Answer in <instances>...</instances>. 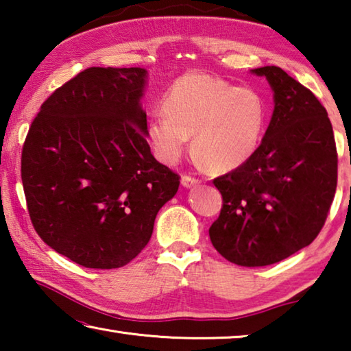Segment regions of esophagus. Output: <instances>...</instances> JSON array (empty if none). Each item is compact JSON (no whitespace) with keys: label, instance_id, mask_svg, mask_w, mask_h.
I'll use <instances>...</instances> for the list:
<instances>
[{"label":"esophagus","instance_id":"obj_1","mask_svg":"<svg viewBox=\"0 0 351 351\" xmlns=\"http://www.w3.org/2000/svg\"><path fill=\"white\" fill-rule=\"evenodd\" d=\"M181 182H182V186L184 187H193V186H198L199 184V180L198 178H195V176H190V175H184L182 178H181Z\"/></svg>","mask_w":351,"mask_h":351}]
</instances>
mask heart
Masks as SVG:
<instances>
[{
	"label": "heart",
	"mask_w": 351,
	"mask_h": 351,
	"mask_svg": "<svg viewBox=\"0 0 351 351\" xmlns=\"http://www.w3.org/2000/svg\"><path fill=\"white\" fill-rule=\"evenodd\" d=\"M162 110L165 116H154L147 127L154 156L176 164L192 136L193 154L212 171L246 162L258 148L268 119L260 93L204 73L178 77L165 93Z\"/></svg>",
	"instance_id": "obj_1"
}]
</instances>
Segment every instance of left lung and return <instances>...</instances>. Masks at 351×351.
Listing matches in <instances>:
<instances>
[{"label": "left lung", "mask_w": 351, "mask_h": 351, "mask_svg": "<svg viewBox=\"0 0 351 351\" xmlns=\"http://www.w3.org/2000/svg\"><path fill=\"white\" fill-rule=\"evenodd\" d=\"M274 91L257 150L213 180L223 197L209 229L213 247L240 266H268L314 241L337 186V152L324 105L282 68L254 69Z\"/></svg>", "instance_id": "1"}]
</instances>
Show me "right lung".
<instances>
[{"mask_svg": "<svg viewBox=\"0 0 351 351\" xmlns=\"http://www.w3.org/2000/svg\"><path fill=\"white\" fill-rule=\"evenodd\" d=\"M142 68H88L47 97L21 152L34 229L85 268L112 269L147 246L180 175L158 162L141 108Z\"/></svg>", "mask_w": 351, "mask_h": 351, "instance_id": "1", "label": "right lung"}]
</instances>
